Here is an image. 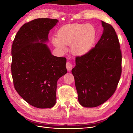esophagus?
Listing matches in <instances>:
<instances>
[{"instance_id": "34e87169", "label": "esophagus", "mask_w": 133, "mask_h": 133, "mask_svg": "<svg viewBox=\"0 0 133 133\" xmlns=\"http://www.w3.org/2000/svg\"><path fill=\"white\" fill-rule=\"evenodd\" d=\"M73 67V65L71 63H70V62H67L66 63V69L68 71H71Z\"/></svg>"}]
</instances>
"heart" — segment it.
Here are the masks:
<instances>
[{
    "mask_svg": "<svg viewBox=\"0 0 133 133\" xmlns=\"http://www.w3.org/2000/svg\"><path fill=\"white\" fill-rule=\"evenodd\" d=\"M57 36L52 37L51 41L59 50L65 51L66 46L71 44L72 54L82 56L92 49L95 41L96 31L92 24L76 23L61 27L57 32Z\"/></svg>",
    "mask_w": 133,
    "mask_h": 133,
    "instance_id": "1",
    "label": "heart"
}]
</instances>
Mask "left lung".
Segmentation results:
<instances>
[{
	"mask_svg": "<svg viewBox=\"0 0 133 133\" xmlns=\"http://www.w3.org/2000/svg\"><path fill=\"white\" fill-rule=\"evenodd\" d=\"M99 41L85 55L75 58L72 69L78 101L84 107H95L114 94L122 72V54L115 31L102 21Z\"/></svg>",
	"mask_w": 133,
	"mask_h": 133,
	"instance_id": "8db88e82",
	"label": "left lung"
}]
</instances>
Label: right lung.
I'll return each mask as SVG.
<instances>
[{
  "label": "right lung",
  "mask_w": 133,
  "mask_h": 133,
  "mask_svg": "<svg viewBox=\"0 0 133 133\" xmlns=\"http://www.w3.org/2000/svg\"><path fill=\"white\" fill-rule=\"evenodd\" d=\"M55 19H36L19 29L12 46L11 72L15 89L32 106L51 108L56 101L58 80L67 73L66 58L53 55L46 44Z\"/></svg>",
  "instance_id": "obj_1"
}]
</instances>
